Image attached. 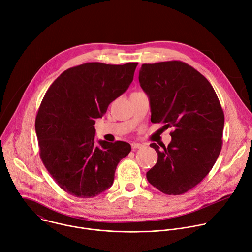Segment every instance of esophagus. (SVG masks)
Here are the masks:
<instances>
[{
	"label": "esophagus",
	"instance_id": "34e87169",
	"mask_svg": "<svg viewBox=\"0 0 252 252\" xmlns=\"http://www.w3.org/2000/svg\"><path fill=\"white\" fill-rule=\"evenodd\" d=\"M142 147H143V144H141V143H136V142H132V143H131V148H132V150L139 149V148H142Z\"/></svg>",
	"mask_w": 252,
	"mask_h": 252
}]
</instances>
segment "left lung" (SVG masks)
<instances>
[{
	"instance_id": "left-lung-1",
	"label": "left lung",
	"mask_w": 252,
	"mask_h": 252,
	"mask_svg": "<svg viewBox=\"0 0 252 252\" xmlns=\"http://www.w3.org/2000/svg\"><path fill=\"white\" fill-rule=\"evenodd\" d=\"M139 84L149 97L151 122L172 127L168 146H150L157 163L148 182L167 195H181L212 170L222 144L224 115L211 83L182 61L142 64Z\"/></svg>"
}]
</instances>
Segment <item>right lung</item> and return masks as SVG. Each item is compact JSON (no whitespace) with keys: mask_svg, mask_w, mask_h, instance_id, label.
<instances>
[{"mask_svg":"<svg viewBox=\"0 0 252 252\" xmlns=\"http://www.w3.org/2000/svg\"><path fill=\"white\" fill-rule=\"evenodd\" d=\"M136 62L84 63L65 70L44 95L35 119L40 158L58 186L77 198H93L113 185L125 141L95 143V120L124 94Z\"/></svg>","mask_w":252,"mask_h":252,"instance_id":"1","label":"right lung"}]
</instances>
